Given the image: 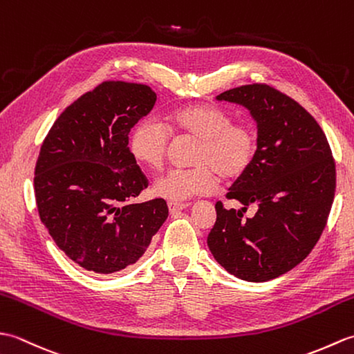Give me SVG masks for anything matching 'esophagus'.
Returning <instances> with one entry per match:
<instances>
[{
	"label": "esophagus",
	"mask_w": 354,
	"mask_h": 354,
	"mask_svg": "<svg viewBox=\"0 0 354 354\" xmlns=\"http://www.w3.org/2000/svg\"><path fill=\"white\" fill-rule=\"evenodd\" d=\"M167 205H169L170 213H176V212H179V209H184V208L189 207L187 202H169Z\"/></svg>",
	"instance_id": "esophagus-1"
}]
</instances>
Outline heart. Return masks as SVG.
<instances>
[{"label":"heart","instance_id":"heart-1","mask_svg":"<svg viewBox=\"0 0 354 354\" xmlns=\"http://www.w3.org/2000/svg\"><path fill=\"white\" fill-rule=\"evenodd\" d=\"M170 131L198 140L192 156L193 167L165 171L153 184L156 196L170 202L212 192L217 176H242L257 153V133L251 126L234 124L223 109L196 103L171 111L169 126L155 117L142 118L131 133V155L149 169H161Z\"/></svg>","mask_w":354,"mask_h":354}]
</instances>
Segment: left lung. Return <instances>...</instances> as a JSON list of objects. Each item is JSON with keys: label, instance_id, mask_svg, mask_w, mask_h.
<instances>
[{"label": "left lung", "instance_id": "1", "mask_svg": "<svg viewBox=\"0 0 354 354\" xmlns=\"http://www.w3.org/2000/svg\"><path fill=\"white\" fill-rule=\"evenodd\" d=\"M243 104L259 127L251 167L216 202L217 219L207 239L214 259L245 281H268L301 263L317 245L332 209L336 167L332 149L309 112L266 84H252L217 95ZM258 207L243 218L247 207Z\"/></svg>", "mask_w": 354, "mask_h": 354}]
</instances>
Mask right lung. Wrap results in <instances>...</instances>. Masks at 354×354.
Wrapping results in <instances>:
<instances>
[{"mask_svg": "<svg viewBox=\"0 0 354 354\" xmlns=\"http://www.w3.org/2000/svg\"><path fill=\"white\" fill-rule=\"evenodd\" d=\"M147 85L106 80L71 103L45 137L35 198L56 245L94 274L133 265L169 216L158 198L132 204L149 185L129 150V132L152 111Z\"/></svg>", "mask_w": 354, "mask_h": 354, "instance_id": "1", "label": "right lung"}]
</instances>
